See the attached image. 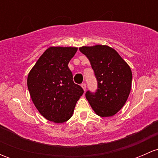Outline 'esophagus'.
I'll use <instances>...</instances> for the list:
<instances>
[{
	"label": "esophagus",
	"mask_w": 158,
	"mask_h": 158,
	"mask_svg": "<svg viewBox=\"0 0 158 158\" xmlns=\"http://www.w3.org/2000/svg\"><path fill=\"white\" fill-rule=\"evenodd\" d=\"M81 86H82V88L83 89L84 91H85V89H86V84H85V83H82V85H81Z\"/></svg>",
	"instance_id": "esophagus-1"
}]
</instances>
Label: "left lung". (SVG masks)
Here are the masks:
<instances>
[{"mask_svg": "<svg viewBox=\"0 0 158 158\" xmlns=\"http://www.w3.org/2000/svg\"><path fill=\"white\" fill-rule=\"evenodd\" d=\"M86 56L98 82L95 92L87 91L91 107L101 117L115 114L126 102L131 88L130 66L111 47L106 45L79 48Z\"/></svg>", "mask_w": 158, "mask_h": 158, "instance_id": "obj_1", "label": "left lung"}]
</instances>
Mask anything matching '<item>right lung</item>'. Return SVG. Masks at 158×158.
<instances>
[{"instance_id":"add662e5","label":"right lung","mask_w":158,"mask_h":158,"mask_svg":"<svg viewBox=\"0 0 158 158\" xmlns=\"http://www.w3.org/2000/svg\"><path fill=\"white\" fill-rule=\"evenodd\" d=\"M76 47H49L28 74L27 87L33 104L47 120L63 123L73 115L84 91L75 84L69 69Z\"/></svg>"}]
</instances>
